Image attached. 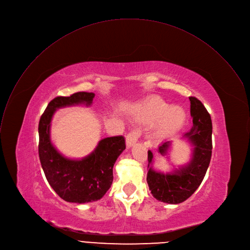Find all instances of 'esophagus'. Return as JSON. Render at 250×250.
<instances>
[{
	"mask_svg": "<svg viewBox=\"0 0 250 250\" xmlns=\"http://www.w3.org/2000/svg\"><path fill=\"white\" fill-rule=\"evenodd\" d=\"M140 136V133L139 131L137 130H133L132 132H130L128 135H127V138H126V146L128 148H130L131 146H133L136 142L138 141V138Z\"/></svg>",
	"mask_w": 250,
	"mask_h": 250,
	"instance_id": "1",
	"label": "esophagus"
}]
</instances>
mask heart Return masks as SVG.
Wrapping results in <instances>:
<instances>
[{"instance_id": "heart-1", "label": "heart", "mask_w": 250, "mask_h": 250, "mask_svg": "<svg viewBox=\"0 0 250 250\" xmlns=\"http://www.w3.org/2000/svg\"><path fill=\"white\" fill-rule=\"evenodd\" d=\"M135 118L141 122L159 121L155 131L158 139L169 137L180 131L186 123V111L180 106H170L161 97H153L137 109Z\"/></svg>"}]
</instances>
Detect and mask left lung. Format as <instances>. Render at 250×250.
Masks as SVG:
<instances>
[{
  "label": "left lung",
  "instance_id": "left-lung-1",
  "mask_svg": "<svg viewBox=\"0 0 250 250\" xmlns=\"http://www.w3.org/2000/svg\"><path fill=\"white\" fill-rule=\"evenodd\" d=\"M190 114L193 119L191 130L182 135L192 146L189 162L171 171L164 172L153 167L154 155L147 152L148 171L146 182L157 200L167 204L184 202L200 186L209 167L212 156V120L205 106L196 97H189ZM172 141L164 142L158 148L159 154L168 158Z\"/></svg>",
  "mask_w": 250,
  "mask_h": 250
}]
</instances>
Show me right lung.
Wrapping results in <instances>:
<instances>
[{
	"label": "right lung",
	"instance_id": "1",
	"mask_svg": "<svg viewBox=\"0 0 250 250\" xmlns=\"http://www.w3.org/2000/svg\"><path fill=\"white\" fill-rule=\"evenodd\" d=\"M93 92H76L58 96L49 103L39 126V159L48 183L63 200L71 203H89L102 199L113 181V167L125 149L122 136L104 138L93 151L82 159H70L61 154L51 140V123L55 112L64 107H89Z\"/></svg>",
	"mask_w": 250,
	"mask_h": 250
}]
</instances>
